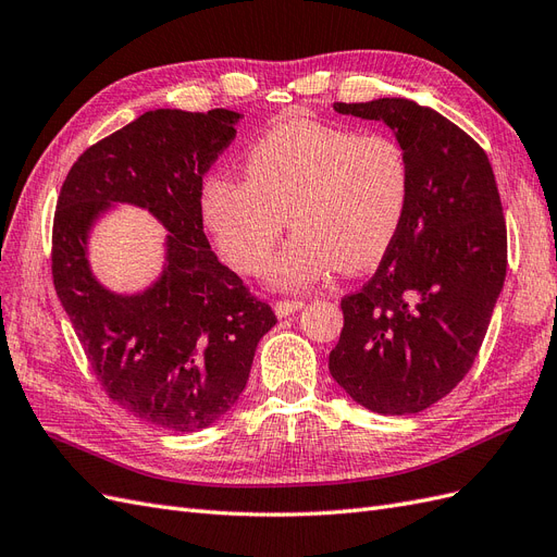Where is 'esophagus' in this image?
Returning <instances> with one entry per match:
<instances>
[{
    "label": "esophagus",
    "mask_w": 557,
    "mask_h": 557,
    "mask_svg": "<svg viewBox=\"0 0 557 557\" xmlns=\"http://www.w3.org/2000/svg\"><path fill=\"white\" fill-rule=\"evenodd\" d=\"M301 307H305V301H299V299H281V301H276V305H274V313L278 318H288L295 311H299Z\"/></svg>",
    "instance_id": "34e87169"
}]
</instances>
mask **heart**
Returning a JSON list of instances; mask_svg holds the SVG:
<instances>
[{
  "label": "heart",
  "instance_id": "b5f03b06",
  "mask_svg": "<svg viewBox=\"0 0 557 557\" xmlns=\"http://www.w3.org/2000/svg\"><path fill=\"white\" fill-rule=\"evenodd\" d=\"M244 172L246 178H205L201 221L237 272L256 274L288 215L295 234L267 267V281L281 290L305 288L336 267L362 272L376 264L409 207V164L395 139L309 117L260 134Z\"/></svg>",
  "mask_w": 557,
  "mask_h": 557
}]
</instances>
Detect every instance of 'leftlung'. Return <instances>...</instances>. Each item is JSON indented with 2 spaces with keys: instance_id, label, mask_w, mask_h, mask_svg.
Instances as JSON below:
<instances>
[{
  "instance_id": "obj_1",
  "label": "left lung",
  "mask_w": 557,
  "mask_h": 557,
  "mask_svg": "<svg viewBox=\"0 0 557 557\" xmlns=\"http://www.w3.org/2000/svg\"><path fill=\"white\" fill-rule=\"evenodd\" d=\"M334 111L393 129L409 164V207L376 274L342 299L330 374L369 411L418 413L474 364L507 276L495 174L467 132L413 99Z\"/></svg>"
}]
</instances>
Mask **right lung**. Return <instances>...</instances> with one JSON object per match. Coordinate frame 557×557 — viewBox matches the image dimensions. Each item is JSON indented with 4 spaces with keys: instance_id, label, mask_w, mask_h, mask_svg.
<instances>
[{
    "instance_id": "obj_1",
    "label": "right lung",
    "mask_w": 557,
    "mask_h": 557,
    "mask_svg": "<svg viewBox=\"0 0 557 557\" xmlns=\"http://www.w3.org/2000/svg\"><path fill=\"white\" fill-rule=\"evenodd\" d=\"M237 111H146L97 141L66 174L53 221V283L107 395L148 425L195 432L244 393L258 342L276 325L218 262L199 211L201 178L237 137ZM115 203L146 208L168 230L163 274L113 294L87 258L94 223Z\"/></svg>"
}]
</instances>
